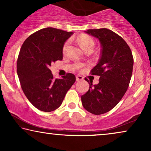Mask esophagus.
I'll list each match as a JSON object with an SVG mask.
<instances>
[{"label": "esophagus", "mask_w": 151, "mask_h": 151, "mask_svg": "<svg viewBox=\"0 0 151 151\" xmlns=\"http://www.w3.org/2000/svg\"><path fill=\"white\" fill-rule=\"evenodd\" d=\"M76 80H77V81H80V80H83V77L81 76H76Z\"/></svg>", "instance_id": "34e87169"}]
</instances>
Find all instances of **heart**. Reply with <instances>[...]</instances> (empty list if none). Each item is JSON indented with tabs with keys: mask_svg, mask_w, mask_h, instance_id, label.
Listing matches in <instances>:
<instances>
[{
	"mask_svg": "<svg viewBox=\"0 0 151 151\" xmlns=\"http://www.w3.org/2000/svg\"><path fill=\"white\" fill-rule=\"evenodd\" d=\"M78 42L81 47V48L83 49H85L86 48H88V47H91V48H93L94 47V41L91 38L88 37L87 36H80L78 39ZM68 45H69V42H66L65 46H64L63 50L65 51L67 48Z\"/></svg>",
	"mask_w": 151,
	"mask_h": 151,
	"instance_id": "1",
	"label": "heart"
}]
</instances>
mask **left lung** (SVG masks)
Segmentation results:
<instances>
[{
  "instance_id": "obj_1",
  "label": "left lung",
  "mask_w": 151,
  "mask_h": 151,
  "mask_svg": "<svg viewBox=\"0 0 151 151\" xmlns=\"http://www.w3.org/2000/svg\"><path fill=\"white\" fill-rule=\"evenodd\" d=\"M98 38L101 54L91 75L100 76L99 83H89V89L81 96L82 106L94 115L107 113L118 104L125 94L133 73V58L124 39L106 28L84 31Z\"/></svg>"
}]
</instances>
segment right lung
<instances>
[{"label":"right lung","mask_w":151,"mask_h":151,"mask_svg":"<svg viewBox=\"0 0 151 151\" xmlns=\"http://www.w3.org/2000/svg\"><path fill=\"white\" fill-rule=\"evenodd\" d=\"M73 34L44 28L29 36L20 48L17 73L22 89L29 101L44 112L58 108L76 81L72 73L54 79L49 69L51 63L63 60L64 45Z\"/></svg>","instance_id":"right-lung-1"}]
</instances>
